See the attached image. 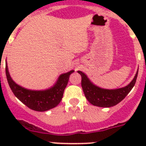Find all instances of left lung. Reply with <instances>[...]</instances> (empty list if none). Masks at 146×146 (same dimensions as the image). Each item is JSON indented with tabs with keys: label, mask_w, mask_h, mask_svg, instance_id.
<instances>
[{
	"label": "left lung",
	"mask_w": 146,
	"mask_h": 146,
	"mask_svg": "<svg viewBox=\"0 0 146 146\" xmlns=\"http://www.w3.org/2000/svg\"><path fill=\"white\" fill-rule=\"evenodd\" d=\"M78 73L82 76L81 85L86 99L92 104L102 108H110L120 103L135 86L138 76L137 71L133 80L127 86L117 89H104L94 85L82 71H78Z\"/></svg>",
	"instance_id": "8db88e82"
}]
</instances>
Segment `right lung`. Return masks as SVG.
Segmentation results:
<instances>
[{
    "mask_svg": "<svg viewBox=\"0 0 146 146\" xmlns=\"http://www.w3.org/2000/svg\"><path fill=\"white\" fill-rule=\"evenodd\" d=\"M74 70L60 76L54 86L46 90L34 91L29 90L17 85L11 79L6 64V76L8 84L13 93L25 105L36 111H46L58 105L64 96V89L68 83L69 78Z\"/></svg>",
    "mask_w": 146,
    "mask_h": 146,
    "instance_id": "right-lung-1",
    "label": "right lung"
}]
</instances>
